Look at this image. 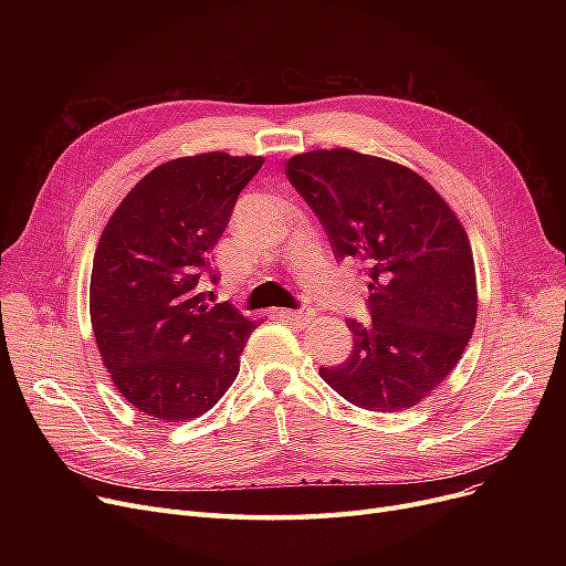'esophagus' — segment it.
<instances>
[{
  "instance_id": "34e87169",
  "label": "esophagus",
  "mask_w": 566,
  "mask_h": 566,
  "mask_svg": "<svg viewBox=\"0 0 566 566\" xmlns=\"http://www.w3.org/2000/svg\"><path fill=\"white\" fill-rule=\"evenodd\" d=\"M277 316H282L286 321H293L295 325H305L307 321L314 318V314L310 310H280Z\"/></svg>"
}]
</instances>
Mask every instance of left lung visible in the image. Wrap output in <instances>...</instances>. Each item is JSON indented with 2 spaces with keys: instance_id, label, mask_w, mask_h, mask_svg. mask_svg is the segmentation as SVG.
<instances>
[{
  "instance_id": "left-lung-1",
  "label": "left lung",
  "mask_w": 566,
  "mask_h": 566,
  "mask_svg": "<svg viewBox=\"0 0 566 566\" xmlns=\"http://www.w3.org/2000/svg\"><path fill=\"white\" fill-rule=\"evenodd\" d=\"M339 261L369 280V323L348 318L353 350L321 378L346 401L399 412L429 397L468 346L478 280L452 208L412 169L350 148H318L286 163Z\"/></svg>"
}]
</instances>
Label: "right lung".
<instances>
[{"label":"right lung","mask_w":566,"mask_h":566,"mask_svg":"<svg viewBox=\"0 0 566 566\" xmlns=\"http://www.w3.org/2000/svg\"><path fill=\"white\" fill-rule=\"evenodd\" d=\"M261 165L220 151L169 160L103 229L88 289L96 344L116 390L151 420L199 418L241 369L254 321L208 305L199 284L218 282L208 254Z\"/></svg>","instance_id":"right-lung-1"}]
</instances>
